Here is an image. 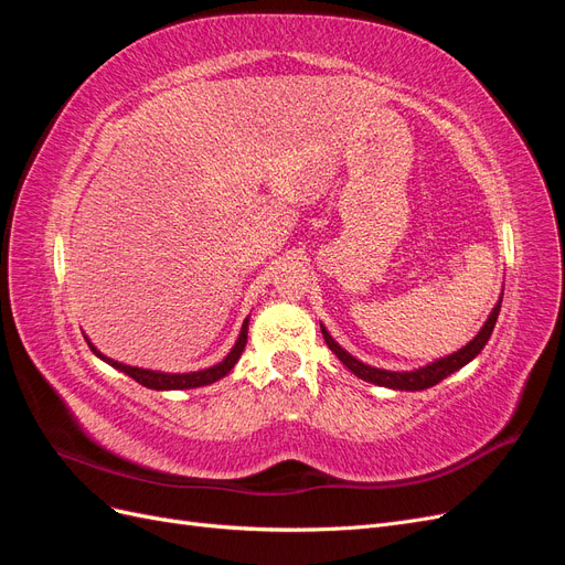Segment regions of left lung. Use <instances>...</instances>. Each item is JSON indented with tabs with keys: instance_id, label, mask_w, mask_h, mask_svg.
<instances>
[{
	"instance_id": "1",
	"label": "left lung",
	"mask_w": 565,
	"mask_h": 565,
	"mask_svg": "<svg viewBox=\"0 0 565 565\" xmlns=\"http://www.w3.org/2000/svg\"><path fill=\"white\" fill-rule=\"evenodd\" d=\"M500 306H502V297L498 299V303H494V309L490 311V316H488L486 324L481 328V332H478L467 347H461L459 351H455L450 355H443V358H438V361H434L429 365L417 367V370H407V372L382 370V367L365 365L363 361H358V358H353L349 351L341 349L337 341L332 339V334L328 332V328H324V324H320V330H322V337H324V344L332 349V353L355 374V377H361V380H365L370 384L393 388V391H424V388L436 386L438 382L450 377L452 372H457V370L465 367L467 363H471L473 358L483 351V347L488 344V339H490V334L494 330V322H498Z\"/></svg>"
}]
</instances>
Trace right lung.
Here are the masks:
<instances>
[{"label": "right lung", "mask_w": 565, "mask_h": 565, "mask_svg": "<svg viewBox=\"0 0 565 565\" xmlns=\"http://www.w3.org/2000/svg\"><path fill=\"white\" fill-rule=\"evenodd\" d=\"M247 330H249V316L245 318L243 328H241V334H237L233 349L228 351V355L224 358V361L212 365V367H204V370H198V372H160V370H146V367H134V365H125L119 361H113V358L100 353L89 337L84 334V339H87L89 349L100 358V361L108 363L110 367L119 370L129 374L131 380L139 382L141 386L146 388H156V391H181V388H198V386H207V384H214L218 380H224L226 374L235 367V363L241 361V355L245 351V344H247Z\"/></svg>", "instance_id": "obj_1"}]
</instances>
